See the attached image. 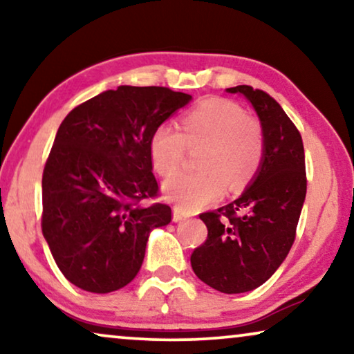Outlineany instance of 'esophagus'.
Returning <instances> with one entry per match:
<instances>
[{
	"mask_svg": "<svg viewBox=\"0 0 354 354\" xmlns=\"http://www.w3.org/2000/svg\"><path fill=\"white\" fill-rule=\"evenodd\" d=\"M185 219H187V214H183V212L178 209V207H174L172 221L174 222H180V221H185Z\"/></svg>",
	"mask_w": 354,
	"mask_h": 354,
	"instance_id": "34e87169",
	"label": "esophagus"
}]
</instances>
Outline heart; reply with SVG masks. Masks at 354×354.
Returning a JSON list of instances; mask_svg holds the SVG:
<instances>
[{"label":"heart","instance_id":"1","mask_svg":"<svg viewBox=\"0 0 354 354\" xmlns=\"http://www.w3.org/2000/svg\"><path fill=\"white\" fill-rule=\"evenodd\" d=\"M203 145L200 171L178 174L164 183V195L178 209L193 212L222 196L225 187L241 190L258 172L264 156V133L259 120L245 114L234 101L211 98L182 118V133L161 124L148 142L149 161L162 177L182 166L185 148Z\"/></svg>","mask_w":354,"mask_h":354}]
</instances>
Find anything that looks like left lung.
<instances>
[{"mask_svg": "<svg viewBox=\"0 0 354 354\" xmlns=\"http://www.w3.org/2000/svg\"><path fill=\"white\" fill-rule=\"evenodd\" d=\"M227 91L243 95L254 108L264 156L253 183L236 200L200 214L207 239L190 263L198 279L232 295L258 288L287 258L306 198V167L301 135L272 96L250 85Z\"/></svg>", "mask_w": 354, "mask_h": 354, "instance_id": "1", "label": "left lung"}]
</instances>
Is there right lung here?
Masks as SVG:
<instances>
[{
  "label": "right lung",
  "mask_w": 354,
  "mask_h": 354,
  "mask_svg": "<svg viewBox=\"0 0 354 354\" xmlns=\"http://www.w3.org/2000/svg\"><path fill=\"white\" fill-rule=\"evenodd\" d=\"M192 95L166 86L120 85L71 111L57 129L41 178V232L64 277L109 293L142 268L149 232L171 207L158 196L149 135Z\"/></svg>",
  "instance_id": "right-lung-1"
}]
</instances>
